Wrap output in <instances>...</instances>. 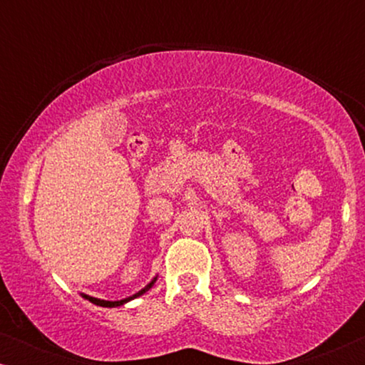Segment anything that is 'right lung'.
Wrapping results in <instances>:
<instances>
[{
	"label": "right lung",
	"instance_id": "add662e5",
	"mask_svg": "<svg viewBox=\"0 0 365 365\" xmlns=\"http://www.w3.org/2000/svg\"><path fill=\"white\" fill-rule=\"evenodd\" d=\"M156 279H158V276L153 279L151 282L148 284L146 287L144 289H141V291L139 292H136V294H133V296H129V297H126V299H121V301H104V299H98V297H91V296H88V294H81V296L84 297V299H88L89 302H93V304H96V306H101V307H119V306H123V304H126V302H129V301H133V299H136V297H139V296H143L144 292H148L149 289H151L153 286H154V282H156Z\"/></svg>",
	"mask_w": 365,
	"mask_h": 365
}]
</instances>
